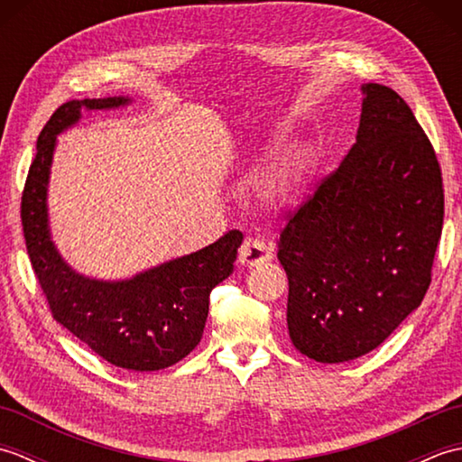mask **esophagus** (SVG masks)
<instances>
[{
    "mask_svg": "<svg viewBox=\"0 0 462 462\" xmlns=\"http://www.w3.org/2000/svg\"><path fill=\"white\" fill-rule=\"evenodd\" d=\"M272 258H273L272 246L263 244L262 240H254V238L244 240V244L240 246V252H238V260L242 266H246V268H260V266H263V263L272 262Z\"/></svg>",
    "mask_w": 462,
    "mask_h": 462,
    "instance_id": "34e87169",
    "label": "esophagus"
}]
</instances>
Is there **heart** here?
Segmentation results:
<instances>
[{"label":"heart","instance_id":"b5f03b06","mask_svg":"<svg viewBox=\"0 0 462 462\" xmlns=\"http://www.w3.org/2000/svg\"><path fill=\"white\" fill-rule=\"evenodd\" d=\"M311 159L306 149H288L273 161L258 180V200L270 212L288 210L306 196Z\"/></svg>","mask_w":462,"mask_h":462}]
</instances>
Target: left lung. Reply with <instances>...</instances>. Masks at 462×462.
<instances>
[{"instance_id":"8db88e82","label":"left lung","mask_w":462,"mask_h":462,"mask_svg":"<svg viewBox=\"0 0 462 462\" xmlns=\"http://www.w3.org/2000/svg\"><path fill=\"white\" fill-rule=\"evenodd\" d=\"M361 93L351 151L280 234L290 339L319 363L365 356L420 306L443 230V179L413 111L385 85Z\"/></svg>"}]
</instances>
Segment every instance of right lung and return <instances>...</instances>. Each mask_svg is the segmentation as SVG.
Listing matches in <instances>:
<instances>
[{"mask_svg":"<svg viewBox=\"0 0 462 462\" xmlns=\"http://www.w3.org/2000/svg\"><path fill=\"white\" fill-rule=\"evenodd\" d=\"M133 101L119 95L59 106L37 139L22 199V224L29 260L53 318L113 365L159 371L184 359L200 343L210 291L234 272L244 236L232 230L199 252L123 280L85 276L61 256L47 204L57 136L73 129L83 113L123 109Z\"/></svg>","mask_w":462,"mask_h":462,"instance_id":"right-lung-1","label":"right lung"}]
</instances>
